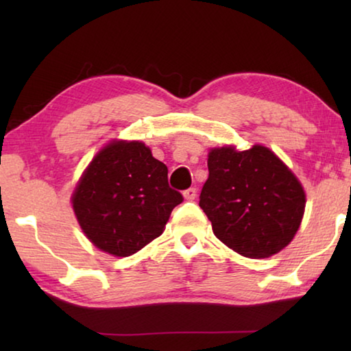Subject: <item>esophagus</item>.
<instances>
[{
	"instance_id": "obj_1",
	"label": "esophagus",
	"mask_w": 351,
	"mask_h": 351,
	"mask_svg": "<svg viewBox=\"0 0 351 351\" xmlns=\"http://www.w3.org/2000/svg\"><path fill=\"white\" fill-rule=\"evenodd\" d=\"M184 198H186L187 201H193L195 198H197V189L195 187H190L187 190H184Z\"/></svg>"
}]
</instances>
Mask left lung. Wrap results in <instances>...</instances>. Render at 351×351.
Returning <instances> with one entry per match:
<instances>
[{"mask_svg":"<svg viewBox=\"0 0 351 351\" xmlns=\"http://www.w3.org/2000/svg\"><path fill=\"white\" fill-rule=\"evenodd\" d=\"M207 167L199 207L218 240L249 258L271 257L289 245L306 199L300 181L274 152L263 145L245 152L212 148Z\"/></svg>","mask_w":351,"mask_h":351,"instance_id":"1","label":"left lung"}]
</instances>
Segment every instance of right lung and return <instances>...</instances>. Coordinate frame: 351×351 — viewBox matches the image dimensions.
<instances>
[{
  "label": "right lung",
  "mask_w": 351,
  "mask_h": 351,
  "mask_svg": "<svg viewBox=\"0 0 351 351\" xmlns=\"http://www.w3.org/2000/svg\"><path fill=\"white\" fill-rule=\"evenodd\" d=\"M167 165L139 141H112L83 171L73 209L100 251L128 257L161 235L182 195L170 189Z\"/></svg>",
  "instance_id": "obj_1"
}]
</instances>
